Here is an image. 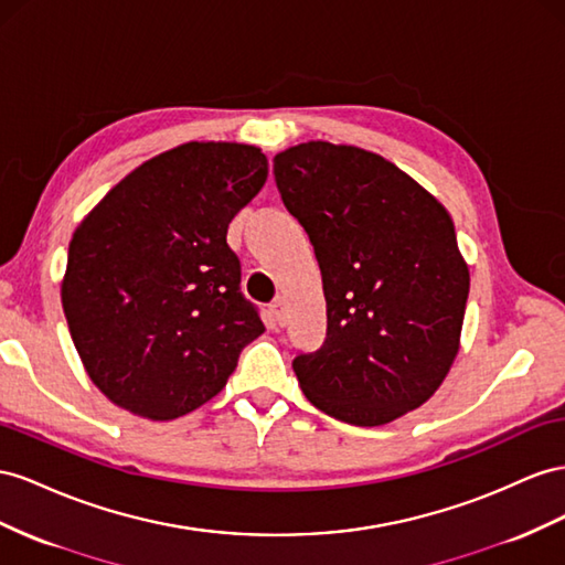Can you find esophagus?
Here are the masks:
<instances>
[{
    "label": "esophagus",
    "mask_w": 565,
    "mask_h": 565,
    "mask_svg": "<svg viewBox=\"0 0 565 565\" xmlns=\"http://www.w3.org/2000/svg\"><path fill=\"white\" fill-rule=\"evenodd\" d=\"M270 316L276 318V323L278 326H285V320H287V303H285V299H276L270 303Z\"/></svg>",
    "instance_id": "esophagus-1"
}]
</instances>
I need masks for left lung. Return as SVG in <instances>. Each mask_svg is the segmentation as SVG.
<instances>
[{
	"label": "left lung",
	"mask_w": 565,
	"mask_h": 565,
	"mask_svg": "<svg viewBox=\"0 0 565 565\" xmlns=\"http://www.w3.org/2000/svg\"><path fill=\"white\" fill-rule=\"evenodd\" d=\"M287 211L313 245L328 338L295 359L307 399L375 428L418 408L461 347L468 264L449 211L369 149L323 140L273 159Z\"/></svg>",
	"instance_id": "1"
}]
</instances>
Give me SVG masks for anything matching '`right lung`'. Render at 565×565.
<instances>
[{"label":"right lung","instance_id":"right-lung-1","mask_svg":"<svg viewBox=\"0 0 565 565\" xmlns=\"http://www.w3.org/2000/svg\"><path fill=\"white\" fill-rule=\"evenodd\" d=\"M266 178L254 145L185 142L137 166L75 227L61 303L106 399L173 420L225 387L266 330L225 239Z\"/></svg>","mask_w":565,"mask_h":565}]
</instances>
